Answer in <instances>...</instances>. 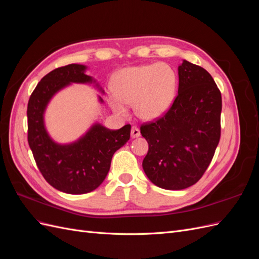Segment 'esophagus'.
<instances>
[{
    "mask_svg": "<svg viewBox=\"0 0 259 259\" xmlns=\"http://www.w3.org/2000/svg\"><path fill=\"white\" fill-rule=\"evenodd\" d=\"M131 136H132V138H137V137L140 136V131L137 126H135V125H134V126H132Z\"/></svg>",
    "mask_w": 259,
    "mask_h": 259,
    "instance_id": "34e87169",
    "label": "esophagus"
}]
</instances>
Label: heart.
<instances>
[{
	"label": "heart",
	"mask_w": 259,
	"mask_h": 259,
	"mask_svg": "<svg viewBox=\"0 0 259 259\" xmlns=\"http://www.w3.org/2000/svg\"><path fill=\"white\" fill-rule=\"evenodd\" d=\"M178 86L175 70L166 64L130 67L113 76L110 105L119 114H125L124 104H134L136 114L153 120L165 113L173 104Z\"/></svg>",
	"instance_id": "heart-1"
}]
</instances>
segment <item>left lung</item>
<instances>
[{
  "mask_svg": "<svg viewBox=\"0 0 259 259\" xmlns=\"http://www.w3.org/2000/svg\"><path fill=\"white\" fill-rule=\"evenodd\" d=\"M178 95L158 120L140 126L149 150L147 177L160 188L182 190L205 173L221 139L222 94L204 68L184 60Z\"/></svg>",
  "mask_w": 259,
  "mask_h": 259,
  "instance_id": "left-lung-1",
  "label": "left lung"
}]
</instances>
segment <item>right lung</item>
Wrapping results in <instances>:
<instances>
[{
    "instance_id": "obj_1",
    "label": "right lung",
    "mask_w": 259,
    "mask_h": 259,
    "mask_svg": "<svg viewBox=\"0 0 259 259\" xmlns=\"http://www.w3.org/2000/svg\"><path fill=\"white\" fill-rule=\"evenodd\" d=\"M86 67L71 64L56 68L37 83L28 103V143L36 166L55 189L70 194L89 193L104 182L116 150L128 142L131 125L110 131L95 124L70 145H58L44 127L43 113L50 99L70 83H91ZM103 101V99L100 98Z\"/></svg>"
}]
</instances>
